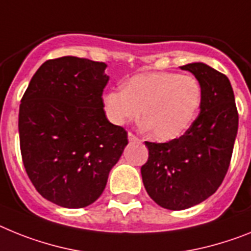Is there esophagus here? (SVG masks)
Returning a JSON list of instances; mask_svg holds the SVG:
<instances>
[{
	"instance_id": "34e87169",
	"label": "esophagus",
	"mask_w": 251,
	"mask_h": 251,
	"mask_svg": "<svg viewBox=\"0 0 251 251\" xmlns=\"http://www.w3.org/2000/svg\"><path fill=\"white\" fill-rule=\"evenodd\" d=\"M127 138H129V142H138L139 140V139L132 134V132H129V134H127Z\"/></svg>"
}]
</instances>
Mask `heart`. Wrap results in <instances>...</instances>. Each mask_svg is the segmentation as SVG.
I'll return each mask as SVG.
<instances>
[{
  "instance_id": "obj_1",
  "label": "heart",
  "mask_w": 251,
  "mask_h": 251,
  "mask_svg": "<svg viewBox=\"0 0 251 251\" xmlns=\"http://www.w3.org/2000/svg\"><path fill=\"white\" fill-rule=\"evenodd\" d=\"M203 90L191 75L158 71L139 74L109 90L103 104L109 121L116 125L134 121L142 111L143 125L157 140H172L190 127L201 107Z\"/></svg>"
}]
</instances>
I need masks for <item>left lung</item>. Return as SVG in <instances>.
Returning <instances> with one entry per match:
<instances>
[{"label":"left lung","mask_w":251,"mask_h":251,"mask_svg":"<svg viewBox=\"0 0 251 251\" xmlns=\"http://www.w3.org/2000/svg\"><path fill=\"white\" fill-rule=\"evenodd\" d=\"M199 80L201 113L180 138L145 142L149 157L142 177L149 197L162 208L182 210L204 201L221 186L239 127L228 77L201 62L181 66Z\"/></svg>","instance_id":"8db88e82"}]
</instances>
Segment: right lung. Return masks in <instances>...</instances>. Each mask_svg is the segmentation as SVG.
Listing matches in <instances>:
<instances>
[{"instance_id": "obj_1", "label": "right lung", "mask_w": 251, "mask_h": 251, "mask_svg": "<svg viewBox=\"0 0 251 251\" xmlns=\"http://www.w3.org/2000/svg\"><path fill=\"white\" fill-rule=\"evenodd\" d=\"M104 62L75 56L46 61L20 103L19 135L25 171L37 191L65 208L100 197L127 132L107 120Z\"/></svg>"}]
</instances>
